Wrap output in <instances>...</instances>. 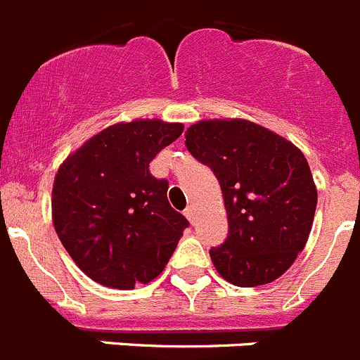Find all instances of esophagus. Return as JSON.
Here are the masks:
<instances>
[{
  "label": "esophagus",
  "instance_id": "obj_1",
  "mask_svg": "<svg viewBox=\"0 0 360 360\" xmlns=\"http://www.w3.org/2000/svg\"><path fill=\"white\" fill-rule=\"evenodd\" d=\"M184 215H186V219H188L190 223H193V219H195V208H193L192 205L186 206V210H184Z\"/></svg>",
  "mask_w": 360,
  "mask_h": 360
}]
</instances>
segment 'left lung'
<instances>
[{
	"mask_svg": "<svg viewBox=\"0 0 360 360\" xmlns=\"http://www.w3.org/2000/svg\"><path fill=\"white\" fill-rule=\"evenodd\" d=\"M184 137L223 190L228 237L210 250L214 266L243 288L281 277L304 248L317 206L301 150L245 120L199 121Z\"/></svg>",
	"mask_w": 360,
	"mask_h": 360,
	"instance_id": "obj_1",
	"label": "left lung"
}]
</instances>
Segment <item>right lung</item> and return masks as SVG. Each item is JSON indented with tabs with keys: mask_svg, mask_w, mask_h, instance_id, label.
Instances as JSON below:
<instances>
[{
	"mask_svg": "<svg viewBox=\"0 0 360 360\" xmlns=\"http://www.w3.org/2000/svg\"><path fill=\"white\" fill-rule=\"evenodd\" d=\"M181 134L183 124L161 120L114 124L59 167L54 228L96 283L132 290L167 266L190 223L168 202V181L152 176L148 165Z\"/></svg>",
	"mask_w": 360,
	"mask_h": 360,
	"instance_id": "add662e5",
	"label": "right lung"
}]
</instances>
